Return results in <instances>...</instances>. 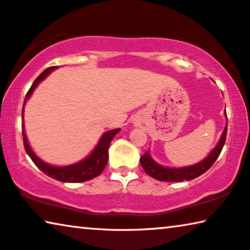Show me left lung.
Masks as SVG:
<instances>
[{"mask_svg": "<svg viewBox=\"0 0 250 250\" xmlns=\"http://www.w3.org/2000/svg\"><path fill=\"white\" fill-rule=\"evenodd\" d=\"M225 117L227 118V113L225 110ZM227 129H228V124H226L225 129L221 133L220 139H219L218 144L215 145V147L208 152V155L202 161L193 164V165L183 166V167H168L164 166L158 164L151 157L150 151H147L146 154L141 156L140 164L143 166L149 176L156 178L158 181L163 182H183V181H191L194 178L199 177L200 175L206 173L210 167L213 165L214 162L217 161V158L220 155L223 146L226 143V137H227Z\"/></svg>", "mask_w": 250, "mask_h": 250, "instance_id": "obj_1", "label": "left lung"}]
</instances>
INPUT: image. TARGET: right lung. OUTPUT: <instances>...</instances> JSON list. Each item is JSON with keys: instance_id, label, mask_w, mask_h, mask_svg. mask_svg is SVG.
I'll list each match as a JSON object with an SVG mask.
<instances>
[{"instance_id": "obj_1", "label": "right lung", "mask_w": 250, "mask_h": 250, "mask_svg": "<svg viewBox=\"0 0 250 250\" xmlns=\"http://www.w3.org/2000/svg\"><path fill=\"white\" fill-rule=\"evenodd\" d=\"M57 68L58 67H49V68L43 70V72L36 78L35 82H33L31 87H30L27 93V95H25L23 102V107H22V121H24V106L25 104H27L28 100L31 98L32 93L35 92L37 86H38L43 80H46L47 76L49 75L51 72H54V70ZM120 130V128H117L104 132L101 138H100L98 145H96L95 148L91 151V154L87 155L86 157L82 159V161L70 164V165L55 166L42 161V159L32 150V148L30 146L28 141L27 135H25L24 122L22 124V135H23L24 149L29 155V157L31 158V161L35 163V165L38 167L42 172L48 175L49 177L54 178V180H57L59 182H65V183H81V182L92 180V178L99 176V175L103 172V169L105 168L107 164V150H109L111 141H112L114 136L117 135Z\"/></svg>"}]
</instances>
